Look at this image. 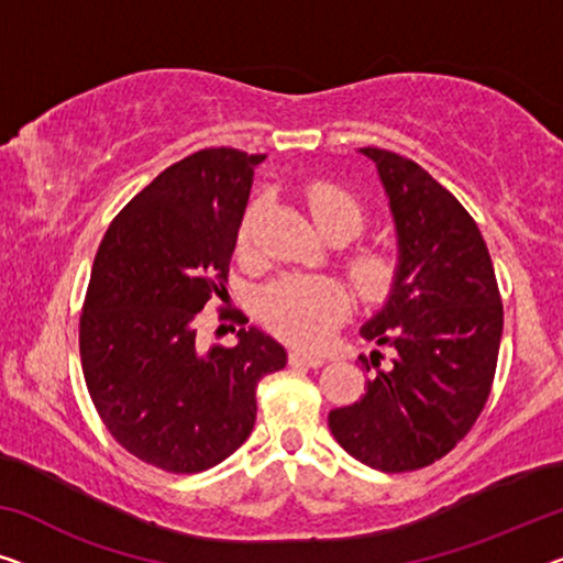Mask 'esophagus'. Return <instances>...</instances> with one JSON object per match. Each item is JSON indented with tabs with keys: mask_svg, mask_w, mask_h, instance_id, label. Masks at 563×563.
Wrapping results in <instances>:
<instances>
[{
	"mask_svg": "<svg viewBox=\"0 0 563 563\" xmlns=\"http://www.w3.org/2000/svg\"><path fill=\"white\" fill-rule=\"evenodd\" d=\"M290 364L296 366H310V368H321L325 362L321 356H313V354H303V351H290Z\"/></svg>",
	"mask_w": 563,
	"mask_h": 563,
	"instance_id": "esophagus-1",
	"label": "esophagus"
}]
</instances>
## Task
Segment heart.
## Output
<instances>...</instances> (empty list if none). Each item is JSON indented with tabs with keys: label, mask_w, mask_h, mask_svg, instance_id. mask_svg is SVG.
<instances>
[{
	"label": "heart",
	"mask_w": 563,
	"mask_h": 563,
	"mask_svg": "<svg viewBox=\"0 0 563 563\" xmlns=\"http://www.w3.org/2000/svg\"><path fill=\"white\" fill-rule=\"evenodd\" d=\"M308 217L323 234H343L351 240L364 230V205L354 191L331 181H310L303 189ZM263 201L255 199L242 214L238 230V255L242 260L257 257V222ZM349 278L364 300H382L389 296L397 278V260L384 250H358L349 257ZM349 296L335 280L288 275L275 280L263 292L260 316L275 335L303 349H321L333 331L346 321Z\"/></svg>",
	"instance_id": "obj_1"
}]
</instances>
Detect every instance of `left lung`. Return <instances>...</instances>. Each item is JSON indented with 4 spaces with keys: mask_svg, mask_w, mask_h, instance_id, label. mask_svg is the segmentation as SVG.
I'll use <instances>...</instances> for the list:
<instances>
[{
    "mask_svg": "<svg viewBox=\"0 0 563 563\" xmlns=\"http://www.w3.org/2000/svg\"><path fill=\"white\" fill-rule=\"evenodd\" d=\"M399 238L391 296L368 321L366 341L394 351L362 356L374 376L329 427L343 450L382 473L427 467L473 430L496 376L503 303L488 245L467 209L412 158L366 146Z\"/></svg>",
    "mask_w": 563,
    "mask_h": 563,
    "instance_id": "1",
    "label": "left lung"
}]
</instances>
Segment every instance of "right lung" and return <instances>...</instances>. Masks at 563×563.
Masks as SVG:
<instances>
[{
	"label": "right lung",
	"mask_w": 563,
	"mask_h": 563,
	"mask_svg": "<svg viewBox=\"0 0 563 563\" xmlns=\"http://www.w3.org/2000/svg\"><path fill=\"white\" fill-rule=\"evenodd\" d=\"M263 158L222 146L172 164L115 214L93 260L80 313L88 394L111 438L166 473L230 457L253 432L260 379L288 362L278 341L245 329L242 310L220 308V321L240 325L238 346L197 339L199 310L228 296Z\"/></svg>",
	"instance_id": "add662e5"
}]
</instances>
